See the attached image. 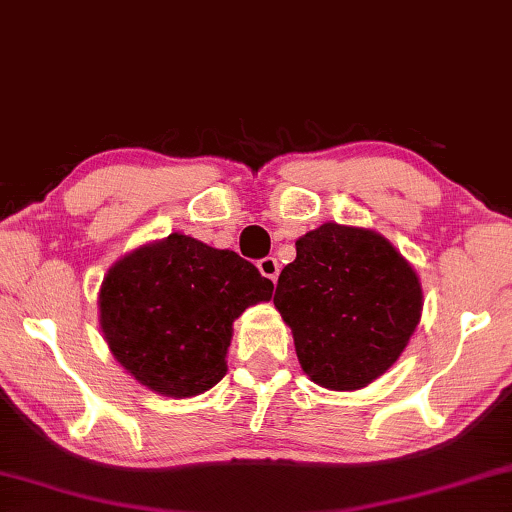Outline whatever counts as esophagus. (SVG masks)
Returning <instances> with one entry per match:
<instances>
[{"instance_id": "34e87169", "label": "esophagus", "mask_w": 512, "mask_h": 512, "mask_svg": "<svg viewBox=\"0 0 512 512\" xmlns=\"http://www.w3.org/2000/svg\"><path fill=\"white\" fill-rule=\"evenodd\" d=\"M257 269H259V273L264 275V278H269V280H278V275H280V264H278V259L275 257H262L257 262Z\"/></svg>"}]
</instances>
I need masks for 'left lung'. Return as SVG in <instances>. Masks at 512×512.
<instances>
[{
  "mask_svg": "<svg viewBox=\"0 0 512 512\" xmlns=\"http://www.w3.org/2000/svg\"><path fill=\"white\" fill-rule=\"evenodd\" d=\"M273 303L314 383L360 389L408 346L421 316V287L385 237L326 223L296 241V259L282 269Z\"/></svg>",
  "mask_w": 512,
  "mask_h": 512,
  "instance_id": "1",
  "label": "left lung"
}]
</instances>
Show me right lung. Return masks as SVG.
Masks as SVG:
<instances>
[{
	"label": "right lung",
	"mask_w": 512,
	"mask_h": 512,
	"mask_svg": "<svg viewBox=\"0 0 512 512\" xmlns=\"http://www.w3.org/2000/svg\"><path fill=\"white\" fill-rule=\"evenodd\" d=\"M273 282L234 250L186 234L134 250L109 269L100 323L116 360L164 396H196L225 376L232 321Z\"/></svg>",
	"instance_id": "obj_1"
}]
</instances>
